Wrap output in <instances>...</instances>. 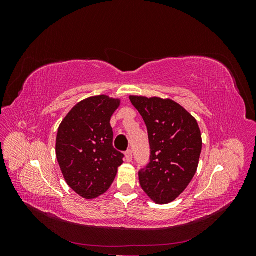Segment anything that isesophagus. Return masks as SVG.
<instances>
[{"mask_svg":"<svg viewBox=\"0 0 256 256\" xmlns=\"http://www.w3.org/2000/svg\"><path fill=\"white\" fill-rule=\"evenodd\" d=\"M125 157H126V161H127V162H131V161H132V152H131L130 150H128L125 152Z\"/></svg>","mask_w":256,"mask_h":256,"instance_id":"34e87169","label":"esophagus"}]
</instances>
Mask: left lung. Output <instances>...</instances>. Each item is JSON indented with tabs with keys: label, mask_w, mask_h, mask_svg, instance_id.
<instances>
[{
	"label": "left lung",
	"mask_w": 256,
	"mask_h": 256,
	"mask_svg": "<svg viewBox=\"0 0 256 256\" xmlns=\"http://www.w3.org/2000/svg\"><path fill=\"white\" fill-rule=\"evenodd\" d=\"M129 99L145 122L150 146V164L138 172L141 187L154 203H171L196 173L202 152L198 122L171 99Z\"/></svg>",
	"instance_id": "left-lung-1"
}]
</instances>
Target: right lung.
Listing matches in <instances>:
<instances>
[{
	"instance_id": "add662e5",
	"label": "right lung",
	"mask_w": 256,
	"mask_h": 256,
	"mask_svg": "<svg viewBox=\"0 0 256 256\" xmlns=\"http://www.w3.org/2000/svg\"><path fill=\"white\" fill-rule=\"evenodd\" d=\"M120 100L100 95L76 104L60 122L56 152L67 184L84 198L111 187L124 154L113 147L110 120Z\"/></svg>"
}]
</instances>
